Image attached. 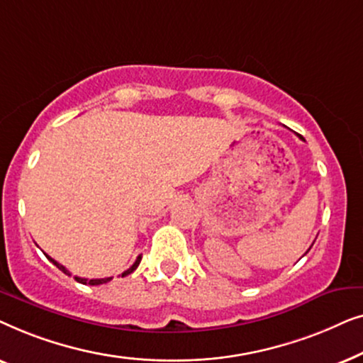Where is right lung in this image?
Instances as JSON below:
<instances>
[{
	"label": "right lung",
	"instance_id": "right-lung-1",
	"mask_svg": "<svg viewBox=\"0 0 363 363\" xmlns=\"http://www.w3.org/2000/svg\"><path fill=\"white\" fill-rule=\"evenodd\" d=\"M48 259L49 261H51L52 262V264L54 266H56V267H59V269H61L62 272H64V274H67V276H71V272H69L67 269H66V267H64L62 264H59V262L57 261H54L52 259V257H49L48 256ZM138 264H140V257H137V261L135 262H133V264L130 266V267H128V269L125 271V272H122V276H127V274H130V272H133V271H135L137 269V266ZM74 279H76L77 282H81V284H89V286H99V284H106V282H108V281H111L112 279V277H104V279H86V277H74Z\"/></svg>",
	"mask_w": 363,
	"mask_h": 363
}]
</instances>
